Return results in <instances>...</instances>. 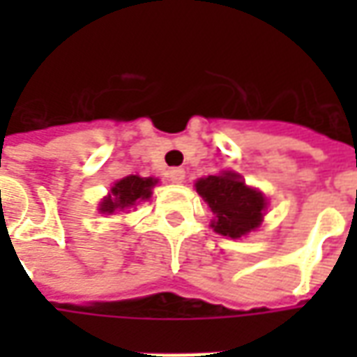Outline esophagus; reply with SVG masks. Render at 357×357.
<instances>
[{"instance_id": "1", "label": "esophagus", "mask_w": 357, "mask_h": 357, "mask_svg": "<svg viewBox=\"0 0 357 357\" xmlns=\"http://www.w3.org/2000/svg\"><path fill=\"white\" fill-rule=\"evenodd\" d=\"M168 179H170L172 183H181L185 179V170L183 168H172L168 172Z\"/></svg>"}]
</instances>
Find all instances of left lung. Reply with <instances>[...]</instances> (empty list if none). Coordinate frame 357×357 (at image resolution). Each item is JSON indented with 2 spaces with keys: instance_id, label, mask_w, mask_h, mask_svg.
Here are the masks:
<instances>
[{
  "instance_id": "obj_1",
  "label": "left lung",
  "mask_w": 357,
  "mask_h": 357,
  "mask_svg": "<svg viewBox=\"0 0 357 357\" xmlns=\"http://www.w3.org/2000/svg\"><path fill=\"white\" fill-rule=\"evenodd\" d=\"M195 187L214 212L212 227L220 235L239 239L262 224L268 208L266 197L255 187H248L239 174L222 172L201 178Z\"/></svg>"
}]
</instances>
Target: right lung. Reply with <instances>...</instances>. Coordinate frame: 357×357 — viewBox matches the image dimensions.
I'll list each match as a JSON object with an SVG mask.
<instances>
[{"mask_svg":"<svg viewBox=\"0 0 357 357\" xmlns=\"http://www.w3.org/2000/svg\"><path fill=\"white\" fill-rule=\"evenodd\" d=\"M158 183L155 178H139V176H126L120 181H116L110 193L105 197L99 204L101 214H114L122 210L130 208L139 201H149L151 199V189Z\"/></svg>","mask_w":357,"mask_h":357,"instance_id":"add662e5","label":"right lung"}]
</instances>
